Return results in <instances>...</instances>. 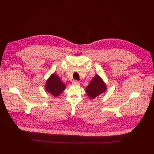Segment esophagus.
I'll list each match as a JSON object with an SVG mask.
<instances>
[{
  "label": "esophagus",
  "mask_w": 154,
  "mask_h": 154,
  "mask_svg": "<svg viewBox=\"0 0 154 154\" xmlns=\"http://www.w3.org/2000/svg\"><path fill=\"white\" fill-rule=\"evenodd\" d=\"M73 84H74V85H79L80 83H79V82L78 81H74Z\"/></svg>",
  "instance_id": "1"
}]
</instances>
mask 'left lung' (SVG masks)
<instances>
[{"instance_id": "obj_1", "label": "left lung", "mask_w": 154, "mask_h": 154, "mask_svg": "<svg viewBox=\"0 0 154 154\" xmlns=\"http://www.w3.org/2000/svg\"><path fill=\"white\" fill-rule=\"evenodd\" d=\"M106 89L107 87L104 82L98 74H96L86 87L85 91L88 96L91 99H94L104 92Z\"/></svg>"}]
</instances>
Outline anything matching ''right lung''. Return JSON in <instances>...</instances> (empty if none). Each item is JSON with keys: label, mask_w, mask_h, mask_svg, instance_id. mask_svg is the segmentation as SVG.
I'll use <instances>...</instances> for the list:
<instances>
[{"label": "right lung", "mask_w": 154, "mask_h": 154, "mask_svg": "<svg viewBox=\"0 0 154 154\" xmlns=\"http://www.w3.org/2000/svg\"><path fill=\"white\" fill-rule=\"evenodd\" d=\"M66 85L63 84L58 76L55 74H52L46 81L45 91L50 93L54 97L59 95L65 89Z\"/></svg>", "instance_id": "obj_1"}]
</instances>
